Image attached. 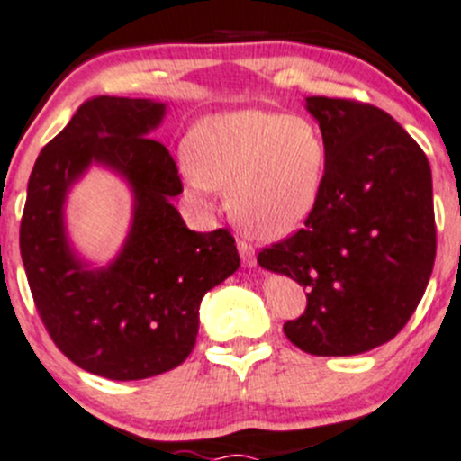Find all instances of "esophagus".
Instances as JSON below:
<instances>
[{
  "label": "esophagus",
  "instance_id": "obj_1",
  "mask_svg": "<svg viewBox=\"0 0 461 461\" xmlns=\"http://www.w3.org/2000/svg\"><path fill=\"white\" fill-rule=\"evenodd\" d=\"M237 248H240V257H241V263H244L246 267H255V263H257V257H255V248H252L250 244H246V241H240V244H237Z\"/></svg>",
  "mask_w": 461,
  "mask_h": 461
}]
</instances>
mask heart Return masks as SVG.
I'll return each instance as SVG.
<instances>
[{
    "instance_id": "heart-1",
    "label": "heart",
    "mask_w": 461,
    "mask_h": 461,
    "mask_svg": "<svg viewBox=\"0 0 461 461\" xmlns=\"http://www.w3.org/2000/svg\"><path fill=\"white\" fill-rule=\"evenodd\" d=\"M327 163V139L313 119L240 108L191 128L180 172L198 195L229 187V211L248 235L281 240L313 215Z\"/></svg>"
}]
</instances>
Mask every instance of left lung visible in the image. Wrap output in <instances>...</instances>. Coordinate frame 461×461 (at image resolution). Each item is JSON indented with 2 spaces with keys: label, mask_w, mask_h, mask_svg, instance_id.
Instances as JSON below:
<instances>
[{
  "label": "left lung",
  "mask_w": 461,
  "mask_h": 461,
  "mask_svg": "<svg viewBox=\"0 0 461 461\" xmlns=\"http://www.w3.org/2000/svg\"><path fill=\"white\" fill-rule=\"evenodd\" d=\"M304 106L327 139L322 198L298 232L258 252V266L309 289L287 339L318 357L390 342L425 294L436 261L431 167L381 108L338 97Z\"/></svg>",
  "instance_id": "obj_1"
}]
</instances>
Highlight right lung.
<instances>
[{
  "label": "right lung",
  "mask_w": 461,
  "mask_h": 461,
  "mask_svg": "<svg viewBox=\"0 0 461 461\" xmlns=\"http://www.w3.org/2000/svg\"><path fill=\"white\" fill-rule=\"evenodd\" d=\"M167 106L100 95L41 149L28 183L19 248L36 312L50 338L82 370L113 381L163 375L187 359L204 294L237 272L226 229L189 230L172 198L178 167L152 131ZM91 164L122 175L133 221L118 257L93 268L66 235V194Z\"/></svg>",
  "instance_id": "obj_1"
}]
</instances>
